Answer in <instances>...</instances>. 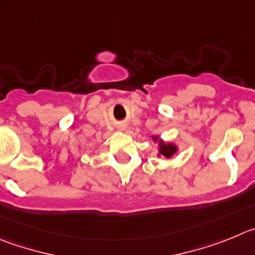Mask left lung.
Returning a JSON list of instances; mask_svg holds the SVG:
<instances>
[{"instance_id": "obj_1", "label": "left lung", "mask_w": 255, "mask_h": 255, "mask_svg": "<svg viewBox=\"0 0 255 255\" xmlns=\"http://www.w3.org/2000/svg\"><path fill=\"white\" fill-rule=\"evenodd\" d=\"M152 139L153 141H159V137H152ZM176 150H178V147H176L175 144L165 143L162 141L159 142V156L162 155L169 159V157H171L176 152Z\"/></svg>"}]
</instances>
